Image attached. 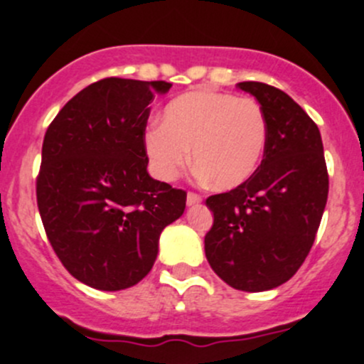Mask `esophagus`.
I'll use <instances>...</instances> for the list:
<instances>
[{"label": "esophagus", "mask_w": 364, "mask_h": 364, "mask_svg": "<svg viewBox=\"0 0 364 364\" xmlns=\"http://www.w3.org/2000/svg\"><path fill=\"white\" fill-rule=\"evenodd\" d=\"M200 203H203V197H200L199 193L188 192V196H186V204L196 205V204H200Z\"/></svg>", "instance_id": "34e87169"}]
</instances>
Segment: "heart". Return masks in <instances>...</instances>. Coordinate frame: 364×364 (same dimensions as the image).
Segmentation results:
<instances>
[{
    "instance_id": "1",
    "label": "heart",
    "mask_w": 364,
    "mask_h": 364,
    "mask_svg": "<svg viewBox=\"0 0 364 364\" xmlns=\"http://www.w3.org/2000/svg\"><path fill=\"white\" fill-rule=\"evenodd\" d=\"M267 146V119L252 98L197 90L172 98L160 127L144 134V151L161 181H174L193 164L216 190H234L255 174ZM193 156H189V149Z\"/></svg>"
}]
</instances>
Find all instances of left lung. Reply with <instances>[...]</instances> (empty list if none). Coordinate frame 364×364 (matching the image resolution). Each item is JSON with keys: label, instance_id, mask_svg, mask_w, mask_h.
<instances>
[{"label": "left lung", "instance_id": "obj_1", "mask_svg": "<svg viewBox=\"0 0 364 364\" xmlns=\"http://www.w3.org/2000/svg\"><path fill=\"white\" fill-rule=\"evenodd\" d=\"M267 119V146L245 185L205 199L213 227L205 259L237 291L262 292L291 280L315 241L328 203L329 178L321 132L278 87L240 82Z\"/></svg>", "mask_w": 364, "mask_h": 364}]
</instances>
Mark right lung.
<instances>
[{"label": "right lung", "instance_id": "1", "mask_svg": "<svg viewBox=\"0 0 364 364\" xmlns=\"http://www.w3.org/2000/svg\"><path fill=\"white\" fill-rule=\"evenodd\" d=\"M172 84L109 77L67 102L43 137L36 203L73 278L123 291L151 271L160 234L183 215L185 190L148 174L149 104Z\"/></svg>", "mask_w": 364, "mask_h": 364}]
</instances>
